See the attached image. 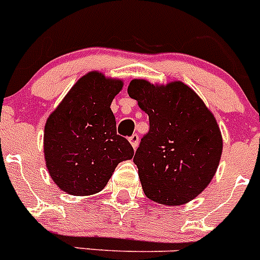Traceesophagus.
<instances>
[{"instance_id": "obj_1", "label": "esophagus", "mask_w": 260, "mask_h": 260, "mask_svg": "<svg viewBox=\"0 0 260 260\" xmlns=\"http://www.w3.org/2000/svg\"><path fill=\"white\" fill-rule=\"evenodd\" d=\"M128 142H130V144H132L133 146V148H137L138 147V144H139V135L138 134H133L132 137L128 138Z\"/></svg>"}]
</instances>
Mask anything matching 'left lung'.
<instances>
[{
    "label": "left lung",
    "mask_w": 260,
    "mask_h": 260,
    "mask_svg": "<svg viewBox=\"0 0 260 260\" xmlns=\"http://www.w3.org/2000/svg\"><path fill=\"white\" fill-rule=\"evenodd\" d=\"M127 93L150 119V132L134 156L144 194L165 206L187 203L219 167L222 138L215 117L180 80L158 86L133 79Z\"/></svg>",
    "instance_id": "left-lung-1"
}]
</instances>
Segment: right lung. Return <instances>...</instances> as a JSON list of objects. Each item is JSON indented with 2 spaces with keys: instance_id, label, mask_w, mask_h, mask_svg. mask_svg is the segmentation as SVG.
Returning a JSON list of instances; mask_svg holds the SVG:
<instances>
[{
  "instance_id": "1",
  "label": "right lung",
  "mask_w": 260,
  "mask_h": 260,
  "mask_svg": "<svg viewBox=\"0 0 260 260\" xmlns=\"http://www.w3.org/2000/svg\"><path fill=\"white\" fill-rule=\"evenodd\" d=\"M122 86L121 79L91 71L71 87L48 117L45 162L52 180L68 194L82 197L102 191L117 165L134 156L127 139L117 135L110 109Z\"/></svg>"
}]
</instances>
